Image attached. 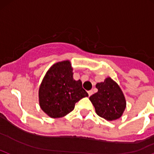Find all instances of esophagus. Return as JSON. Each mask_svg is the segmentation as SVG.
<instances>
[{
    "label": "esophagus",
    "mask_w": 154,
    "mask_h": 154,
    "mask_svg": "<svg viewBox=\"0 0 154 154\" xmlns=\"http://www.w3.org/2000/svg\"><path fill=\"white\" fill-rule=\"evenodd\" d=\"M88 96H91V95L93 94V91H92V90L88 91Z\"/></svg>",
    "instance_id": "1"
}]
</instances>
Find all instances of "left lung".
<instances>
[{"label":"left lung","instance_id":"obj_1","mask_svg":"<svg viewBox=\"0 0 154 154\" xmlns=\"http://www.w3.org/2000/svg\"><path fill=\"white\" fill-rule=\"evenodd\" d=\"M96 88L98 91L91 95L89 100L97 114L107 121L120 118L126 108V100L119 85L108 77L103 82H97Z\"/></svg>","mask_w":154,"mask_h":154}]
</instances>
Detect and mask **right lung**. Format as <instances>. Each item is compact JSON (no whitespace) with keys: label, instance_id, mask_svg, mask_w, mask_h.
Returning a JSON list of instances; mask_svg holds the SVG:
<instances>
[{"label":"right lung","instance_id":"1","mask_svg":"<svg viewBox=\"0 0 154 154\" xmlns=\"http://www.w3.org/2000/svg\"><path fill=\"white\" fill-rule=\"evenodd\" d=\"M70 60L53 64L46 72L39 87V105L51 118H60L74 110L75 103L88 97L82 81L73 78Z\"/></svg>","mask_w":154,"mask_h":154}]
</instances>
